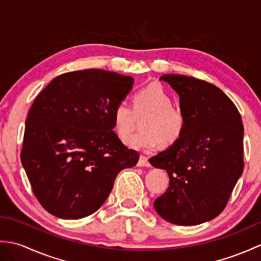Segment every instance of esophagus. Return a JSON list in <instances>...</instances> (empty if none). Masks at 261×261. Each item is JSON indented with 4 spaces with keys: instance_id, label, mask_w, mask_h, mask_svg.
Segmentation results:
<instances>
[{
    "instance_id": "obj_1",
    "label": "esophagus",
    "mask_w": 261,
    "mask_h": 261,
    "mask_svg": "<svg viewBox=\"0 0 261 261\" xmlns=\"http://www.w3.org/2000/svg\"><path fill=\"white\" fill-rule=\"evenodd\" d=\"M138 166L139 167H150V163L146 156H140L139 162H138Z\"/></svg>"
}]
</instances>
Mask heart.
I'll list each match as a JSON object with an SVG mask.
<instances>
[{
    "mask_svg": "<svg viewBox=\"0 0 261 261\" xmlns=\"http://www.w3.org/2000/svg\"><path fill=\"white\" fill-rule=\"evenodd\" d=\"M134 109L126 101H120L113 110V129L121 140H125L135 125V115L142 119L143 130L125 141L136 150L150 152L163 141L173 143L185 127V115L173 105L170 94L160 84H150L137 91L132 98Z\"/></svg>",
    "mask_w": 261,
    "mask_h": 261,
    "instance_id": "obj_1",
    "label": "heart"
}]
</instances>
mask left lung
<instances>
[{
	"label": "left lung",
	"instance_id": "8db88e82",
	"mask_svg": "<svg viewBox=\"0 0 261 261\" xmlns=\"http://www.w3.org/2000/svg\"><path fill=\"white\" fill-rule=\"evenodd\" d=\"M179 95L185 115L181 136L149 162L165 169L169 186L156 198V212L177 225L216 218L243 171V124L234 103L219 87L195 77H160Z\"/></svg>",
	"mask_w": 261,
	"mask_h": 261
}]
</instances>
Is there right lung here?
Returning <instances> with one entry per match:
<instances>
[{
	"label": "right lung",
	"mask_w": 261,
	"mask_h": 261,
	"mask_svg": "<svg viewBox=\"0 0 261 261\" xmlns=\"http://www.w3.org/2000/svg\"><path fill=\"white\" fill-rule=\"evenodd\" d=\"M134 79L103 69L70 71L38 94L28 113L21 163L49 213L77 220L102 206L139 153L113 131V110Z\"/></svg>",
	"instance_id": "right-lung-1"
}]
</instances>
